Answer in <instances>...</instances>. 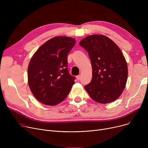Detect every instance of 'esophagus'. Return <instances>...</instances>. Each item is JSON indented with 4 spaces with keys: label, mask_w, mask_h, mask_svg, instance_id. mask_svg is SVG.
<instances>
[{
    "label": "esophagus",
    "mask_w": 148,
    "mask_h": 148,
    "mask_svg": "<svg viewBox=\"0 0 148 148\" xmlns=\"http://www.w3.org/2000/svg\"><path fill=\"white\" fill-rule=\"evenodd\" d=\"M76 80H77V81H79V80H80V75H77V76L76 77Z\"/></svg>",
    "instance_id": "obj_1"
}]
</instances>
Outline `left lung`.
<instances>
[{
    "mask_svg": "<svg viewBox=\"0 0 148 148\" xmlns=\"http://www.w3.org/2000/svg\"><path fill=\"white\" fill-rule=\"evenodd\" d=\"M79 44L88 52L92 68V80L85 90L97 103L114 101L121 95L128 79L127 63L122 51L103 35L88 36Z\"/></svg>",
    "mask_w": 148,
    "mask_h": 148,
    "instance_id": "obj_1",
    "label": "left lung"
}]
</instances>
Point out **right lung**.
<instances>
[{"label": "right lung", "instance_id": "1", "mask_svg": "<svg viewBox=\"0 0 148 148\" xmlns=\"http://www.w3.org/2000/svg\"><path fill=\"white\" fill-rule=\"evenodd\" d=\"M74 38L56 36L43 44L34 54L27 69L29 88L45 105L56 106L64 100L75 83L68 71V54Z\"/></svg>", "mask_w": 148, "mask_h": 148}]
</instances>
